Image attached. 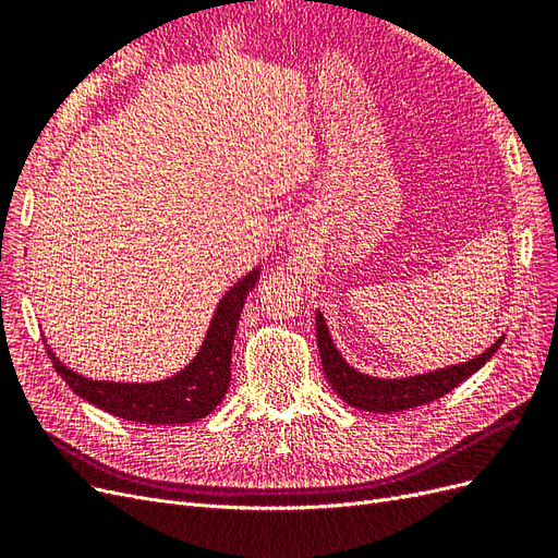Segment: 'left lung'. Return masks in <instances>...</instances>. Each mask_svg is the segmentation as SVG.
<instances>
[{"label": "left lung", "mask_w": 558, "mask_h": 558, "mask_svg": "<svg viewBox=\"0 0 558 558\" xmlns=\"http://www.w3.org/2000/svg\"><path fill=\"white\" fill-rule=\"evenodd\" d=\"M502 340L505 335H500L486 351L477 353L475 359L463 361V363L430 369V373H424V375L384 379V377L365 375L361 369L349 365L332 342L324 314L316 312V342H318L320 363H324L328 384L335 388L337 396H340L347 404H351V408L377 412V414L404 412V410L418 408V404L442 398L445 393L453 391L456 386L463 384L468 377L475 375L477 369L498 351Z\"/></svg>", "instance_id": "1"}]
</instances>
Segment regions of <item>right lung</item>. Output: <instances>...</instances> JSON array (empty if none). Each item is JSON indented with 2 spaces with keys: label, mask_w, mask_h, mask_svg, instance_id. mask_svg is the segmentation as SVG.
<instances>
[{
  "label": "right lung",
  "mask_w": 558,
  "mask_h": 558,
  "mask_svg": "<svg viewBox=\"0 0 558 558\" xmlns=\"http://www.w3.org/2000/svg\"><path fill=\"white\" fill-rule=\"evenodd\" d=\"M260 279V267H253L246 277L232 283L228 293L216 305L195 359L179 369L177 375L160 381H105L78 375L66 367L56 351L48 349L56 373L70 384L72 391L88 400L95 408L118 418L137 421V424H193L205 418L223 402L230 386V356L242 307L246 295Z\"/></svg>",
  "instance_id": "obj_1"
}]
</instances>
